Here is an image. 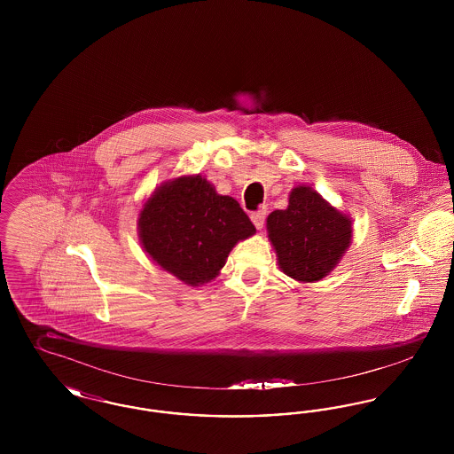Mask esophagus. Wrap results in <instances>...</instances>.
<instances>
[{
    "instance_id": "1",
    "label": "esophagus",
    "mask_w": 454,
    "mask_h": 454,
    "mask_svg": "<svg viewBox=\"0 0 454 454\" xmlns=\"http://www.w3.org/2000/svg\"><path fill=\"white\" fill-rule=\"evenodd\" d=\"M265 216H267V211L265 209H260L257 213H252V223L255 224L257 230L263 228V223H265Z\"/></svg>"
}]
</instances>
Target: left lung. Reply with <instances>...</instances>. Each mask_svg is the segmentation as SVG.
I'll return each mask as SVG.
<instances>
[{"label":"left lung","instance_id":"1","mask_svg":"<svg viewBox=\"0 0 454 454\" xmlns=\"http://www.w3.org/2000/svg\"><path fill=\"white\" fill-rule=\"evenodd\" d=\"M267 233L279 269L294 281H322L352 243V217L333 207L309 185L289 194L286 209L267 216Z\"/></svg>","mask_w":454,"mask_h":454}]
</instances>
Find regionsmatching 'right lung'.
Returning <instances> with one entry per match:
<instances>
[{
	"label": "right lung",
	"mask_w": 454,
	"mask_h": 454,
	"mask_svg": "<svg viewBox=\"0 0 454 454\" xmlns=\"http://www.w3.org/2000/svg\"><path fill=\"white\" fill-rule=\"evenodd\" d=\"M145 254L187 286L216 279L238 241L255 235V226L237 199L217 194L197 175H180L160 184L137 216Z\"/></svg>",
	"instance_id": "right-lung-1"
}]
</instances>
